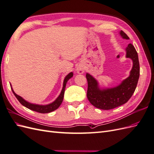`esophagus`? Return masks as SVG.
<instances>
[{
    "label": "esophagus",
    "mask_w": 154,
    "mask_h": 154,
    "mask_svg": "<svg viewBox=\"0 0 154 154\" xmlns=\"http://www.w3.org/2000/svg\"><path fill=\"white\" fill-rule=\"evenodd\" d=\"M76 71H77V72L79 74H82L84 72V69H83L82 67H78L76 69Z\"/></svg>",
    "instance_id": "1"
}]
</instances>
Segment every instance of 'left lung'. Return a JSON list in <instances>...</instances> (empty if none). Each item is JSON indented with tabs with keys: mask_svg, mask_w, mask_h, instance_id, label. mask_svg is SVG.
Listing matches in <instances>:
<instances>
[{
	"mask_svg": "<svg viewBox=\"0 0 154 154\" xmlns=\"http://www.w3.org/2000/svg\"><path fill=\"white\" fill-rule=\"evenodd\" d=\"M120 35L123 38L129 39V37L123 31H120ZM126 51V57L132 60L133 67L130 76L118 87L101 90L95 79L89 74H86L88 83L87 98L96 108L110 110L122 105L130 100L136 90L140 72L137 53L132 44L128 45Z\"/></svg>",
	"mask_w": 154,
	"mask_h": 154,
	"instance_id": "8db88e82",
	"label": "left lung"
}]
</instances>
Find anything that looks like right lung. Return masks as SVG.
<instances>
[{"instance_id": "obj_1", "label": "right lung", "mask_w": 154, "mask_h": 154, "mask_svg": "<svg viewBox=\"0 0 154 154\" xmlns=\"http://www.w3.org/2000/svg\"><path fill=\"white\" fill-rule=\"evenodd\" d=\"M72 76H73L72 72H70L68 75L66 76V77L64 79L63 88H62L61 93H60V96L57 97V100H56L54 102H53L52 103H50L49 105H39L30 103H29V102H27L26 100H24L20 96H18L17 94H15V92L13 91L12 87H11V90H12V92H13L14 95L15 96V97H17L18 101H19L23 106H26V108L29 109L31 110L37 112H39V113H42V114L49 113V112H53V111L55 110L56 109H57L60 106V105L62 104L63 100L64 92H65V89H66V83L69 79L72 77Z\"/></svg>"}]
</instances>
